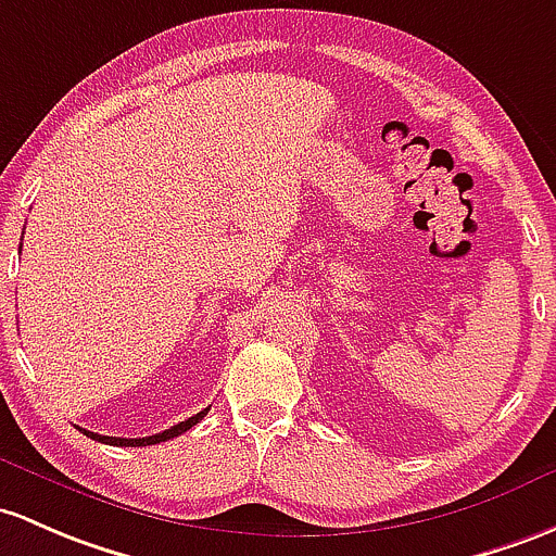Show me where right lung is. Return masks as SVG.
<instances>
[{"label": "right lung", "instance_id": "add662e5", "mask_svg": "<svg viewBox=\"0 0 556 556\" xmlns=\"http://www.w3.org/2000/svg\"><path fill=\"white\" fill-rule=\"evenodd\" d=\"M208 414V408H204L201 410V414H195V416H190V419H185V421H180V424H175V427L172 429H164V432H159V434H151V438H109V434H98V432H89V429H81V432L87 434V438H92V440H98V443H105V445H122V447H140V445H156V443H164V440H172V438H177V434H182V432H188L190 427H195V424H199L201 419H204V416Z\"/></svg>", "mask_w": 556, "mask_h": 556}]
</instances>
